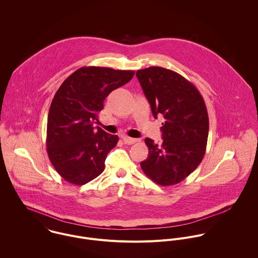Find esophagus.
I'll use <instances>...</instances> for the list:
<instances>
[{"instance_id": "1", "label": "esophagus", "mask_w": 258, "mask_h": 258, "mask_svg": "<svg viewBox=\"0 0 258 258\" xmlns=\"http://www.w3.org/2000/svg\"><path fill=\"white\" fill-rule=\"evenodd\" d=\"M123 142L127 145H132L134 143L137 142V139H134V138H130V137H124L123 138Z\"/></svg>"}]
</instances>
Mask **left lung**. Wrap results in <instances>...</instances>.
<instances>
[{
	"label": "left lung",
	"instance_id": "1",
	"mask_svg": "<svg viewBox=\"0 0 258 258\" xmlns=\"http://www.w3.org/2000/svg\"><path fill=\"white\" fill-rule=\"evenodd\" d=\"M137 78L155 118L163 116V142L146 138L147 159L141 162L144 174L161 185L184 180L201 164L209 136V115L203 96L184 76L151 67L137 71Z\"/></svg>",
	"mask_w": 258,
	"mask_h": 258
}]
</instances>
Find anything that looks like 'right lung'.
<instances>
[{"instance_id":"add662e5","label":"right lung","mask_w":258,"mask_h":258,"mask_svg":"<svg viewBox=\"0 0 258 258\" xmlns=\"http://www.w3.org/2000/svg\"><path fill=\"white\" fill-rule=\"evenodd\" d=\"M134 71L83 67L59 86L51 101L46 128V151L59 176L71 184H86L105 167L107 154L118 136L100 127L94 129L97 114L114 89L126 84Z\"/></svg>"}]
</instances>
